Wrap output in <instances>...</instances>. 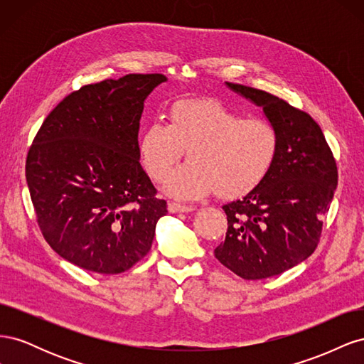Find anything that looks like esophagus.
<instances>
[{"label":"esophagus","mask_w":364,"mask_h":364,"mask_svg":"<svg viewBox=\"0 0 364 364\" xmlns=\"http://www.w3.org/2000/svg\"><path fill=\"white\" fill-rule=\"evenodd\" d=\"M193 206H188V205H182V203H168V211L173 213V214H178V213H191L193 211Z\"/></svg>","instance_id":"1"}]
</instances>
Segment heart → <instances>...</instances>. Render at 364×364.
Returning a JSON list of instances; mask_svg holds the SVG:
<instances>
[{
  "instance_id": "b5f03b06",
  "label": "heart",
  "mask_w": 364,
  "mask_h": 364,
  "mask_svg": "<svg viewBox=\"0 0 364 364\" xmlns=\"http://www.w3.org/2000/svg\"><path fill=\"white\" fill-rule=\"evenodd\" d=\"M191 162L165 182L176 199H200L218 193L225 199L255 190L266 178L278 150V132L266 118H241L215 100L176 102L168 124L153 121L139 136L142 167L155 182H164L183 156Z\"/></svg>"
}]
</instances>
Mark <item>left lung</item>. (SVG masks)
<instances>
[{
	"label": "left lung",
	"mask_w": 364,
	"mask_h": 364,
	"mask_svg": "<svg viewBox=\"0 0 364 364\" xmlns=\"http://www.w3.org/2000/svg\"><path fill=\"white\" fill-rule=\"evenodd\" d=\"M226 85L262 107L278 132V150L257 188L223 206L226 238L214 255L243 279L277 277L316 250L337 188L336 159L306 112L257 87Z\"/></svg>",
	"instance_id": "obj_1"
}]
</instances>
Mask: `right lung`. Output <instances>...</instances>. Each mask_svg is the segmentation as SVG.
<instances>
[{"label":"right lung","mask_w":364,"mask_h":364,"mask_svg":"<svg viewBox=\"0 0 364 364\" xmlns=\"http://www.w3.org/2000/svg\"><path fill=\"white\" fill-rule=\"evenodd\" d=\"M164 74L82 86L53 109L28 150L26 179L41 232L85 270L117 274L144 258L167 214L139 164V119Z\"/></svg>","instance_id":"add662e5"}]
</instances>
